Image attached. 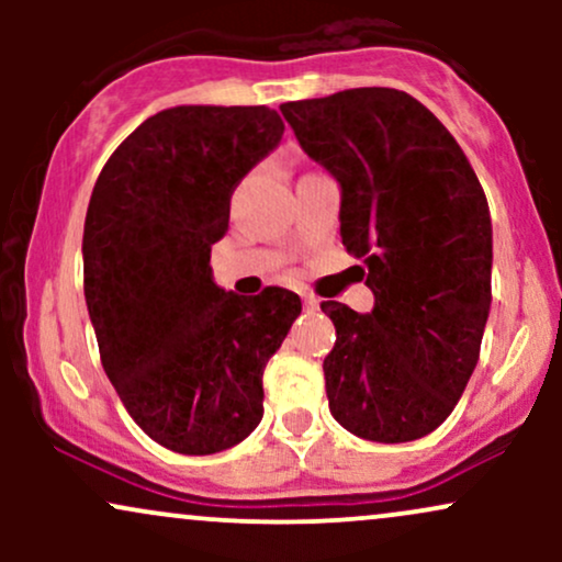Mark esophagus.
Segmentation results:
<instances>
[{
  "instance_id": "esophagus-1",
  "label": "esophagus",
  "mask_w": 562,
  "mask_h": 562,
  "mask_svg": "<svg viewBox=\"0 0 562 562\" xmlns=\"http://www.w3.org/2000/svg\"><path fill=\"white\" fill-rule=\"evenodd\" d=\"M303 306H306V312H317L319 299H314L312 293H303Z\"/></svg>"
}]
</instances>
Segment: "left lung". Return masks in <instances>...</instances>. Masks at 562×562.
Returning a JSON list of instances; mask_svg holds the SVG:
<instances>
[{
	"label": "left lung",
	"instance_id": "1",
	"mask_svg": "<svg viewBox=\"0 0 562 562\" xmlns=\"http://www.w3.org/2000/svg\"><path fill=\"white\" fill-rule=\"evenodd\" d=\"M308 158L340 187V237L372 312L325 301L333 417L404 443L436 430L479 364L492 308V216L473 166L415 97L389 87L280 105Z\"/></svg>",
	"mask_w": 562,
	"mask_h": 562
}]
</instances>
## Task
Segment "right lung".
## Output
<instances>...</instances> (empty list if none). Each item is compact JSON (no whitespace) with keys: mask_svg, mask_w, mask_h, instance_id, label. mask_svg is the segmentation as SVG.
<instances>
[{"mask_svg":"<svg viewBox=\"0 0 562 562\" xmlns=\"http://www.w3.org/2000/svg\"><path fill=\"white\" fill-rule=\"evenodd\" d=\"M267 105H177L121 142L83 222V299L134 423L179 454H216L263 415V367L301 314L293 290L218 288L211 245L237 182L280 145Z\"/></svg>","mask_w":562,"mask_h":562,"instance_id":"right-lung-1","label":"right lung"}]
</instances>
